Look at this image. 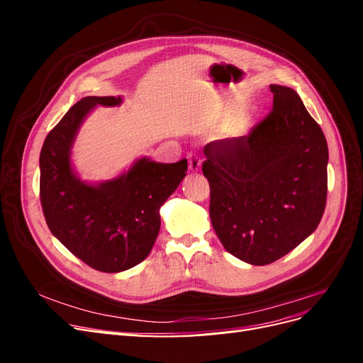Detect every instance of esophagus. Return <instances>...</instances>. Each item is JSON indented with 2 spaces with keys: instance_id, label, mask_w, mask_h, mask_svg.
<instances>
[{
  "instance_id": "esophagus-1",
  "label": "esophagus",
  "mask_w": 363,
  "mask_h": 363,
  "mask_svg": "<svg viewBox=\"0 0 363 363\" xmlns=\"http://www.w3.org/2000/svg\"><path fill=\"white\" fill-rule=\"evenodd\" d=\"M188 162H189V169H191L192 172L200 169V167H201V157H200L199 155H196L195 151L188 152Z\"/></svg>"
}]
</instances>
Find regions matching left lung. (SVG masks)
<instances>
[{
	"label": "left lung",
	"instance_id": "obj_1",
	"mask_svg": "<svg viewBox=\"0 0 363 363\" xmlns=\"http://www.w3.org/2000/svg\"><path fill=\"white\" fill-rule=\"evenodd\" d=\"M272 111L247 136L204 147L211 221L224 248L251 265L288 255L320 224L328 148L294 89L271 84Z\"/></svg>",
	"mask_w": 363,
	"mask_h": 363
}]
</instances>
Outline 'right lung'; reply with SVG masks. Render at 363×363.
I'll return each mask as SVG.
<instances>
[{"label": "right lung", "instance_id": "add662e5", "mask_svg": "<svg viewBox=\"0 0 363 363\" xmlns=\"http://www.w3.org/2000/svg\"><path fill=\"white\" fill-rule=\"evenodd\" d=\"M121 96H86L74 104L43 142L40 204L51 233L86 265L121 272L144 260L160 228V207L177 189L188 160L139 159L119 177L82 182L71 168V147L84 116L98 104L118 106Z\"/></svg>", "mask_w": 363, "mask_h": 363}]
</instances>
